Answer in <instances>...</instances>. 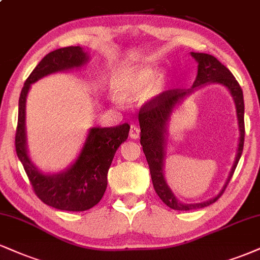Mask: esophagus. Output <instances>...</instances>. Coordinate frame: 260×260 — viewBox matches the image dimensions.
Returning a JSON list of instances; mask_svg holds the SVG:
<instances>
[{"instance_id": "obj_1", "label": "esophagus", "mask_w": 260, "mask_h": 260, "mask_svg": "<svg viewBox=\"0 0 260 260\" xmlns=\"http://www.w3.org/2000/svg\"><path fill=\"white\" fill-rule=\"evenodd\" d=\"M139 134H140V129L137 124H132L129 129V137L132 139H138L139 138Z\"/></svg>"}]
</instances>
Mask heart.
Here are the masks:
<instances>
[{
	"instance_id": "heart-1",
	"label": "heart",
	"mask_w": 260,
	"mask_h": 260,
	"mask_svg": "<svg viewBox=\"0 0 260 260\" xmlns=\"http://www.w3.org/2000/svg\"><path fill=\"white\" fill-rule=\"evenodd\" d=\"M164 87L165 76L151 65L123 69L114 81V90L121 99L143 96L150 100L160 94Z\"/></svg>"
}]
</instances>
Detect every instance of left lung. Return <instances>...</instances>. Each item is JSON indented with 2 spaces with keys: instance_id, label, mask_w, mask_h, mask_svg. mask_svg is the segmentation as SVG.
<instances>
[{
  "instance_id": "left-lung-1",
  "label": "left lung",
  "mask_w": 260,
  "mask_h": 260,
  "mask_svg": "<svg viewBox=\"0 0 260 260\" xmlns=\"http://www.w3.org/2000/svg\"><path fill=\"white\" fill-rule=\"evenodd\" d=\"M192 58L198 61V76L192 87L189 89H170L165 90L161 94L156 95L154 99L145 103L139 110V126H140V144L143 146V151L145 154L146 161L149 164L150 174H151L152 184L156 193L158 195L164 203L172 209L177 211H190V209H199L207 207L217 201L223 195L225 187L228 186L233 177L237 164H239L243 150L245 142V103H243V93L239 82L234 75L226 67L214 58L213 55L206 53H190ZM208 83H218L230 89L234 101L236 102L237 116L239 122L240 138L239 146L236 161L225 182L223 189L215 198L208 202L200 204H185L179 202L174 195L170 188L168 186L164 178V156L165 145H167V128L168 122L170 119L171 112L181 102L196 89L201 88Z\"/></svg>"
}]
</instances>
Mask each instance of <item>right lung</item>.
<instances>
[{
    "instance_id": "1",
    "label": "right lung",
    "mask_w": 260,
    "mask_h": 260,
    "mask_svg": "<svg viewBox=\"0 0 260 260\" xmlns=\"http://www.w3.org/2000/svg\"><path fill=\"white\" fill-rule=\"evenodd\" d=\"M89 60L88 53L80 46L64 47L46 55L25 81L19 96L15 150L32 189L41 201L61 211L82 212L94 207L108 185V172L115 152L126 142L129 124L116 127H92L81 152L67 170L59 173H43L27 154L25 108L31 84L51 74L82 68Z\"/></svg>"
}]
</instances>
